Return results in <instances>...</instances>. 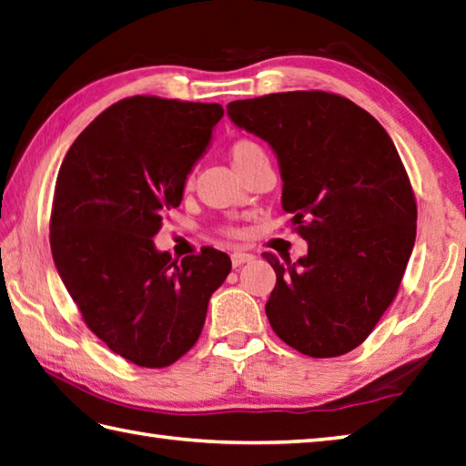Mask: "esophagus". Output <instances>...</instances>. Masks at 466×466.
<instances>
[{
	"instance_id": "1",
	"label": "esophagus",
	"mask_w": 466,
	"mask_h": 466,
	"mask_svg": "<svg viewBox=\"0 0 466 466\" xmlns=\"http://www.w3.org/2000/svg\"><path fill=\"white\" fill-rule=\"evenodd\" d=\"M250 260H254V254L250 252H244V250L232 252V267H242L244 262H250Z\"/></svg>"
}]
</instances>
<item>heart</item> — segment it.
<instances>
[{
  "mask_svg": "<svg viewBox=\"0 0 466 466\" xmlns=\"http://www.w3.org/2000/svg\"><path fill=\"white\" fill-rule=\"evenodd\" d=\"M228 153H230L232 166L236 167V171H238V173L248 169L252 163H257L258 159L267 157V153H264V149L260 147V145L257 141H252V139H246V137H242V139H236L230 145V149H228ZM191 181H194V177L187 176L186 177V189L191 187ZM224 232L228 236H238L240 234L238 228H226Z\"/></svg>",
  "mask_w": 466,
  "mask_h": 466,
  "instance_id": "1",
  "label": "heart"
}]
</instances>
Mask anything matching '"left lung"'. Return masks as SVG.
Returning a JSON list of instances; mask_svg holds the SVG:
<instances>
[{
	"label": "left lung",
	"instance_id": "obj_1",
	"mask_svg": "<svg viewBox=\"0 0 466 466\" xmlns=\"http://www.w3.org/2000/svg\"><path fill=\"white\" fill-rule=\"evenodd\" d=\"M228 115L275 149L282 208L309 242L277 272L267 317L309 358H337L368 339L396 299L416 240V198L376 118L341 95L293 90L234 100Z\"/></svg>",
	"mask_w": 466,
	"mask_h": 466
}]
</instances>
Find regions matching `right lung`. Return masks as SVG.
Segmentation results:
<instances>
[{
    "instance_id": "1",
    "label": "right lung",
    "mask_w": 466,
    "mask_h": 466,
    "mask_svg": "<svg viewBox=\"0 0 466 466\" xmlns=\"http://www.w3.org/2000/svg\"><path fill=\"white\" fill-rule=\"evenodd\" d=\"M222 116L216 103L123 98L76 137L58 171L54 264L88 329L139 368H167L194 348L232 268L212 246L181 262L153 246Z\"/></svg>"
}]
</instances>
